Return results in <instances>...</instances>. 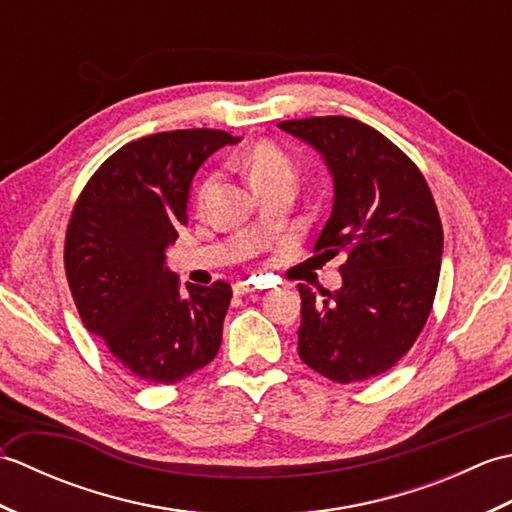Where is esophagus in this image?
I'll return each mask as SVG.
<instances>
[{
  "label": "esophagus",
  "mask_w": 512,
  "mask_h": 512,
  "mask_svg": "<svg viewBox=\"0 0 512 512\" xmlns=\"http://www.w3.org/2000/svg\"><path fill=\"white\" fill-rule=\"evenodd\" d=\"M259 286L255 284V281H237V284H233V292L235 295H246V292H255Z\"/></svg>",
  "instance_id": "esophagus-1"
}]
</instances>
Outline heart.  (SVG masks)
I'll use <instances>...</instances> for the list:
<instances>
[{
	"label": "heart",
	"instance_id": "heart-1",
	"mask_svg": "<svg viewBox=\"0 0 512 512\" xmlns=\"http://www.w3.org/2000/svg\"><path fill=\"white\" fill-rule=\"evenodd\" d=\"M244 167L248 171L250 180L253 184L257 182H264L268 178H275V176H295V167H292V160L286 154L284 149L277 147L275 143H255L246 151L244 156ZM213 176L204 178L202 184L198 187V193H195V200L198 204H204L206 198H209V193L213 189Z\"/></svg>",
	"mask_w": 512,
	"mask_h": 512
}]
</instances>
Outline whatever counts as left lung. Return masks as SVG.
<instances>
[{"label":"left lung","mask_w":512,"mask_h":512,"mask_svg":"<svg viewBox=\"0 0 512 512\" xmlns=\"http://www.w3.org/2000/svg\"><path fill=\"white\" fill-rule=\"evenodd\" d=\"M277 127L325 160L334 202L314 250L347 257L339 290L317 297L299 284L301 361L343 385L380 376L416 343L436 297L442 224L429 184L389 138L356 118Z\"/></svg>","instance_id":"8db88e82"}]
</instances>
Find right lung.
<instances>
[{
    "instance_id": "right-lung-1",
    "label": "right lung",
    "mask_w": 512,
    "mask_h": 512,
    "mask_svg": "<svg viewBox=\"0 0 512 512\" xmlns=\"http://www.w3.org/2000/svg\"><path fill=\"white\" fill-rule=\"evenodd\" d=\"M237 140L222 129L138 138L103 162L74 204L63 262L76 310L121 367L147 383H178L220 350L231 286L182 292L165 250L187 224L195 171Z\"/></svg>"
}]
</instances>
